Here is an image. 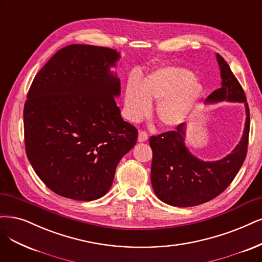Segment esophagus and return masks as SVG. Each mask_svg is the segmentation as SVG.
<instances>
[{
    "label": "esophagus",
    "instance_id": "34e87169",
    "mask_svg": "<svg viewBox=\"0 0 262 262\" xmlns=\"http://www.w3.org/2000/svg\"><path fill=\"white\" fill-rule=\"evenodd\" d=\"M148 139V135L145 131H139V135H138V141L139 142H145Z\"/></svg>",
    "mask_w": 262,
    "mask_h": 262
}]
</instances>
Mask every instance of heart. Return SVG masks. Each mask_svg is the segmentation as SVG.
Returning <instances> with one entry per match:
<instances>
[{"instance_id":"obj_1","label":"heart","mask_w":262,"mask_h":262,"mask_svg":"<svg viewBox=\"0 0 262 262\" xmlns=\"http://www.w3.org/2000/svg\"><path fill=\"white\" fill-rule=\"evenodd\" d=\"M204 88L191 70L178 66H164L150 70L141 81L130 79L124 91V116L138 122L157 102L156 116L168 128L184 124L194 114L203 96Z\"/></svg>"}]
</instances>
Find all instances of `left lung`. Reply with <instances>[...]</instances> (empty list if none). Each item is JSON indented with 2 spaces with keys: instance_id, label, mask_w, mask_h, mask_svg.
I'll return each mask as SVG.
<instances>
[{
  "instance_id": "1",
  "label": "left lung",
  "mask_w": 262,
  "mask_h": 262,
  "mask_svg": "<svg viewBox=\"0 0 262 262\" xmlns=\"http://www.w3.org/2000/svg\"><path fill=\"white\" fill-rule=\"evenodd\" d=\"M215 57L222 79L221 88L207 97L206 103H244V132L231 154L215 161H204L188 150L184 142L185 123L174 131L150 137L151 186L159 200L171 206L192 207L213 200L231 184L246 157L250 125L246 96L228 62L219 54Z\"/></svg>"
}]
</instances>
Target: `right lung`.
Here are the masks:
<instances>
[{
  "mask_svg": "<svg viewBox=\"0 0 262 262\" xmlns=\"http://www.w3.org/2000/svg\"><path fill=\"white\" fill-rule=\"evenodd\" d=\"M120 53L94 45L59 50L34 77L24 108L26 152L54 193L90 202L113 184L117 165L137 143L115 98L120 80L111 68Z\"/></svg>",
  "mask_w": 262,
  "mask_h": 262,
  "instance_id": "right-lung-1",
  "label": "right lung"
}]
</instances>
